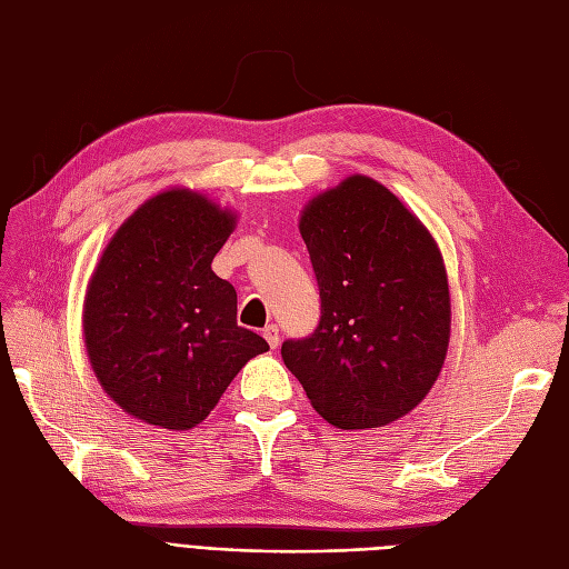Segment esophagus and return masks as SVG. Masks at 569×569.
Listing matches in <instances>:
<instances>
[{
	"label": "esophagus",
	"instance_id": "1",
	"mask_svg": "<svg viewBox=\"0 0 569 569\" xmlns=\"http://www.w3.org/2000/svg\"><path fill=\"white\" fill-rule=\"evenodd\" d=\"M263 337H266V341L270 343V349H278V347H280V330H278V325H268L266 330H263Z\"/></svg>",
	"mask_w": 569,
	"mask_h": 569
}]
</instances>
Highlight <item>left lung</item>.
<instances>
[{"label": "left lung", "mask_w": 569, "mask_h": 569, "mask_svg": "<svg viewBox=\"0 0 569 569\" xmlns=\"http://www.w3.org/2000/svg\"><path fill=\"white\" fill-rule=\"evenodd\" d=\"M299 232L322 316L282 360L339 429L385 427L422 403L451 339L449 274L437 239L393 192L349 176L303 206Z\"/></svg>", "instance_id": "obj_1"}]
</instances>
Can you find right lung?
Listing matches in <instances>:
<instances>
[{
	"instance_id": "obj_1",
	"label": "right lung",
	"mask_w": 569,
	"mask_h": 569,
	"mask_svg": "<svg viewBox=\"0 0 569 569\" xmlns=\"http://www.w3.org/2000/svg\"><path fill=\"white\" fill-rule=\"evenodd\" d=\"M237 211L189 187L137 206L101 251L82 301L97 382L134 420L184 432L209 418L268 341L237 325V291L211 270Z\"/></svg>"
}]
</instances>
